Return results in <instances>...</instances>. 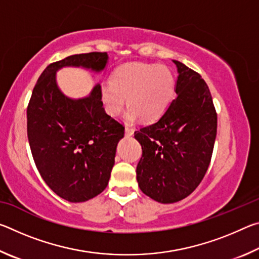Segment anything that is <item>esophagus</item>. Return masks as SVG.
Returning a JSON list of instances; mask_svg holds the SVG:
<instances>
[{
	"mask_svg": "<svg viewBox=\"0 0 259 259\" xmlns=\"http://www.w3.org/2000/svg\"><path fill=\"white\" fill-rule=\"evenodd\" d=\"M134 128L133 126H129V125H125V134L128 135V136H131L134 134Z\"/></svg>",
	"mask_w": 259,
	"mask_h": 259,
	"instance_id": "1",
	"label": "esophagus"
}]
</instances>
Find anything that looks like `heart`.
<instances>
[{"mask_svg":"<svg viewBox=\"0 0 259 259\" xmlns=\"http://www.w3.org/2000/svg\"><path fill=\"white\" fill-rule=\"evenodd\" d=\"M175 95V77L165 66L133 63L123 65L113 73L109 83L102 85V99L108 114L119 115L125 106L130 108L126 119L142 117L152 122L162 116Z\"/></svg>","mask_w":259,"mask_h":259,"instance_id":"1","label":"heart"}]
</instances>
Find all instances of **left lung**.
Here are the masks:
<instances>
[{"label": "left lung", "mask_w": 259, "mask_h": 259, "mask_svg": "<svg viewBox=\"0 0 259 259\" xmlns=\"http://www.w3.org/2000/svg\"><path fill=\"white\" fill-rule=\"evenodd\" d=\"M177 97L159 120L135 131L143 155L137 182L144 194L161 203L185 199L199 186L211 160L217 113L199 73L174 60Z\"/></svg>", "instance_id": "left-lung-1"}]
</instances>
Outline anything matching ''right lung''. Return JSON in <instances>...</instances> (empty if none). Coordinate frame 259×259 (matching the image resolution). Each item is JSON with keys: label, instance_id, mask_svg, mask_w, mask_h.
I'll return each mask as SVG.
<instances>
[{"label": "right lung", "instance_id": "right-lung-1", "mask_svg": "<svg viewBox=\"0 0 259 259\" xmlns=\"http://www.w3.org/2000/svg\"><path fill=\"white\" fill-rule=\"evenodd\" d=\"M106 52L66 57L48 65L27 106V136L35 165L46 184L69 202H84L108 185L124 126L105 112L102 87L71 99L59 90L56 72L65 66L103 71Z\"/></svg>", "mask_w": 259, "mask_h": 259}]
</instances>
